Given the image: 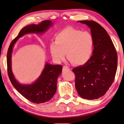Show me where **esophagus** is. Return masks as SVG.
Wrapping results in <instances>:
<instances>
[{"label":"esophagus","instance_id":"obj_1","mask_svg":"<svg viewBox=\"0 0 124 124\" xmlns=\"http://www.w3.org/2000/svg\"><path fill=\"white\" fill-rule=\"evenodd\" d=\"M66 70H70V69L69 67L66 66H64L63 67V71H66Z\"/></svg>","mask_w":124,"mask_h":124}]
</instances>
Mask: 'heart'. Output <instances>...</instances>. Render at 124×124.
<instances>
[{
    "label": "heart",
    "mask_w": 124,
    "mask_h": 124,
    "mask_svg": "<svg viewBox=\"0 0 124 124\" xmlns=\"http://www.w3.org/2000/svg\"><path fill=\"white\" fill-rule=\"evenodd\" d=\"M93 39L88 32H82L72 27L61 31L55 37V43L50 45L52 57L57 61L67 58L75 65L86 63L91 56Z\"/></svg>",
    "instance_id": "b5f03b06"
}]
</instances>
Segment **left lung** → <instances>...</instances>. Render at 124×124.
<instances>
[{
  "mask_svg": "<svg viewBox=\"0 0 124 124\" xmlns=\"http://www.w3.org/2000/svg\"><path fill=\"white\" fill-rule=\"evenodd\" d=\"M78 22L90 27L93 39L92 55L83 65L72 69L75 75V88L82 98H101L113 83L117 67V54L108 33L93 20Z\"/></svg>",
  "mask_w": 124,
  "mask_h": 124,
  "instance_id": "obj_1",
  "label": "left lung"
}]
</instances>
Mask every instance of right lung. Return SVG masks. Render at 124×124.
I'll list each match as a JSON object with an SVG mask.
<instances>
[{
  "instance_id": "1",
  "label": "right lung",
  "mask_w": 124,
  "mask_h": 124,
  "mask_svg": "<svg viewBox=\"0 0 124 124\" xmlns=\"http://www.w3.org/2000/svg\"><path fill=\"white\" fill-rule=\"evenodd\" d=\"M53 25L50 20H44L39 24H31L23 28L11 42L7 56V71L9 80L18 92L26 99L36 104L44 103L50 100L57 91V79L61 74L62 66L53 65L47 62L39 78L31 85H21L15 78L11 69V55L13 47L19 38L28 33L42 34Z\"/></svg>"
}]
</instances>
